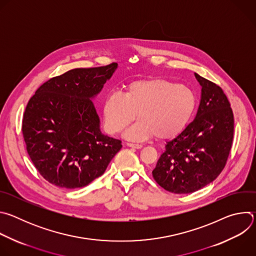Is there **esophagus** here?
I'll use <instances>...</instances> for the list:
<instances>
[{
  "label": "esophagus",
  "instance_id": "esophagus-1",
  "mask_svg": "<svg viewBox=\"0 0 256 256\" xmlns=\"http://www.w3.org/2000/svg\"><path fill=\"white\" fill-rule=\"evenodd\" d=\"M126 146L128 147H130V148H134V149H142V146L140 144H132V142H126Z\"/></svg>",
  "mask_w": 256,
  "mask_h": 256
}]
</instances>
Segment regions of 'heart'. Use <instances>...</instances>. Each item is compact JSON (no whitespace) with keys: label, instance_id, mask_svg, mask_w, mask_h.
Masks as SVG:
<instances>
[{"label":"heart","instance_id":"heart-1","mask_svg":"<svg viewBox=\"0 0 256 256\" xmlns=\"http://www.w3.org/2000/svg\"><path fill=\"white\" fill-rule=\"evenodd\" d=\"M196 104L194 92L186 86L161 78L134 81L122 95L110 92L105 96L104 128L112 134L120 132L136 116L138 122L126 130V138L144 140L155 136L157 140H168L184 132Z\"/></svg>","mask_w":256,"mask_h":256}]
</instances>
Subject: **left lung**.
I'll return each mask as SVG.
<instances>
[{"label":"left lung","instance_id":"obj_1","mask_svg":"<svg viewBox=\"0 0 256 256\" xmlns=\"http://www.w3.org/2000/svg\"><path fill=\"white\" fill-rule=\"evenodd\" d=\"M194 76L202 86L196 116L165 151L152 171L157 184L173 194H192L210 184L224 169L233 142L234 116L221 87Z\"/></svg>","mask_w":256,"mask_h":256}]
</instances>
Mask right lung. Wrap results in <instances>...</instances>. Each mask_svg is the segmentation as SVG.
Here are the masks:
<instances>
[{
  "mask_svg": "<svg viewBox=\"0 0 256 256\" xmlns=\"http://www.w3.org/2000/svg\"><path fill=\"white\" fill-rule=\"evenodd\" d=\"M118 68H74L44 83L30 98L22 122L28 155L40 175L62 188H79L101 176L122 149L105 136L92 99Z\"/></svg>",
  "mask_w": 256,
  "mask_h": 256,
  "instance_id": "obj_1",
  "label": "right lung"
}]
</instances>
